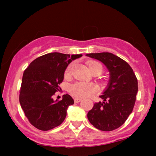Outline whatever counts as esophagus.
<instances>
[{
	"instance_id": "esophagus-1",
	"label": "esophagus",
	"mask_w": 156,
	"mask_h": 156,
	"mask_svg": "<svg viewBox=\"0 0 156 156\" xmlns=\"http://www.w3.org/2000/svg\"><path fill=\"white\" fill-rule=\"evenodd\" d=\"M82 101V99L81 98H76L74 99V101H75V103H79V102H80Z\"/></svg>"
}]
</instances>
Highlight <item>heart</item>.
Here are the masks:
<instances>
[{
  "instance_id": "b5f03b06",
  "label": "heart",
  "mask_w": 156,
  "mask_h": 156,
  "mask_svg": "<svg viewBox=\"0 0 156 156\" xmlns=\"http://www.w3.org/2000/svg\"><path fill=\"white\" fill-rule=\"evenodd\" d=\"M73 64H70L67 67L65 71V76H69L70 75L71 68ZM88 67L90 72L92 73L100 75L103 73V67L101 63L98 62H91L88 64ZM97 90V87L93 84L86 83L83 82H77L73 84L69 88V92L73 96L78 97V98H86L90 95L93 92Z\"/></svg>"
}]
</instances>
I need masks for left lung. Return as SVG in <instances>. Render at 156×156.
I'll use <instances>...</instances> for the list:
<instances>
[{
	"label": "left lung",
	"mask_w": 156,
	"mask_h": 156,
	"mask_svg": "<svg viewBox=\"0 0 156 156\" xmlns=\"http://www.w3.org/2000/svg\"><path fill=\"white\" fill-rule=\"evenodd\" d=\"M87 56L101 61L108 68L110 80L100 98L87 114L93 126L103 131H111L125 123L133 112L138 92L137 78L125 61L111 53H89Z\"/></svg>",
	"instance_id": "8db88e82"
}]
</instances>
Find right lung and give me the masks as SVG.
<instances>
[{
  "label": "right lung",
  "mask_w": 156,
  "mask_h": 156,
  "mask_svg": "<svg viewBox=\"0 0 156 156\" xmlns=\"http://www.w3.org/2000/svg\"><path fill=\"white\" fill-rule=\"evenodd\" d=\"M82 54L50 53L34 59L23 73L20 103L29 122L41 130H49L63 122L74 101L66 94L62 101L53 96L59 90L68 64Z\"/></svg>",
  "instance_id": "right-lung-1"
}]
</instances>
